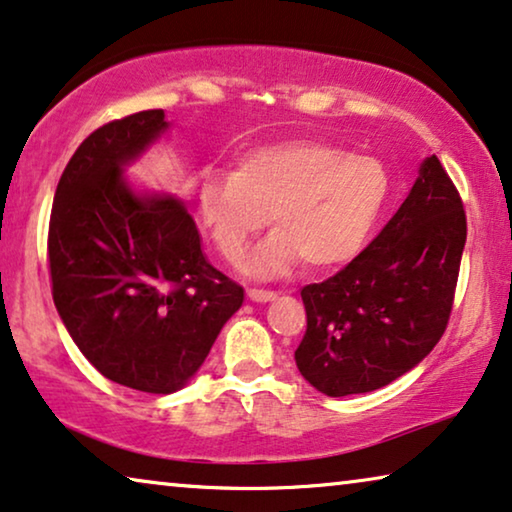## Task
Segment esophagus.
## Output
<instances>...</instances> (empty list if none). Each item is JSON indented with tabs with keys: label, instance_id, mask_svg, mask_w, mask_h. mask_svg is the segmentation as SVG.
Wrapping results in <instances>:
<instances>
[{
	"label": "esophagus",
	"instance_id": "1",
	"mask_svg": "<svg viewBox=\"0 0 512 512\" xmlns=\"http://www.w3.org/2000/svg\"><path fill=\"white\" fill-rule=\"evenodd\" d=\"M247 295H249V300H254V302H268V300L277 298V293L270 291V288H247Z\"/></svg>",
	"mask_w": 512,
	"mask_h": 512
}]
</instances>
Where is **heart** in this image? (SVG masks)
I'll use <instances>...</instances> for the list:
<instances>
[{
    "instance_id": "heart-1",
    "label": "heart",
    "mask_w": 512,
    "mask_h": 512,
    "mask_svg": "<svg viewBox=\"0 0 512 512\" xmlns=\"http://www.w3.org/2000/svg\"><path fill=\"white\" fill-rule=\"evenodd\" d=\"M196 198L228 263L242 261L270 212L277 231L258 247L251 270L274 274L300 256L311 268H328L367 242L388 198V173L379 159L339 145L288 140L247 152L235 173L207 170Z\"/></svg>"
}]
</instances>
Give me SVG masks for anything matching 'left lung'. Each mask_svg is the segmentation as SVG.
I'll list each match as a JSON object with an SVG mask.
<instances>
[{
    "label": "left lung",
    "mask_w": 512,
    "mask_h": 512,
    "mask_svg": "<svg viewBox=\"0 0 512 512\" xmlns=\"http://www.w3.org/2000/svg\"><path fill=\"white\" fill-rule=\"evenodd\" d=\"M466 242L462 196L432 154L383 231L337 274L302 288L300 374L328 397L379 390L439 344Z\"/></svg>",
    "instance_id": "1"
}]
</instances>
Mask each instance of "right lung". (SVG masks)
<instances>
[{"label": "right lung", "instance_id": "add662e5", "mask_svg": "<svg viewBox=\"0 0 512 512\" xmlns=\"http://www.w3.org/2000/svg\"><path fill=\"white\" fill-rule=\"evenodd\" d=\"M168 127L140 110L87 136L59 177L48 226L53 300L106 379L168 395L203 365L244 291L207 263L187 207L122 177Z\"/></svg>", "mask_w": 512, "mask_h": 512}]
</instances>
